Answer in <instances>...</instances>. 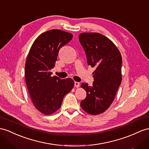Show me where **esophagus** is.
<instances>
[{
	"instance_id": "obj_1",
	"label": "esophagus",
	"mask_w": 149,
	"mask_h": 149,
	"mask_svg": "<svg viewBox=\"0 0 149 149\" xmlns=\"http://www.w3.org/2000/svg\"><path fill=\"white\" fill-rule=\"evenodd\" d=\"M74 86L75 87H79L80 86V83L78 82H74Z\"/></svg>"
}]
</instances>
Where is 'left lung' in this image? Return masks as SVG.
<instances>
[{"label": "left lung", "instance_id": "1", "mask_svg": "<svg viewBox=\"0 0 149 149\" xmlns=\"http://www.w3.org/2000/svg\"><path fill=\"white\" fill-rule=\"evenodd\" d=\"M79 41L86 52L89 65L96 67L92 86L82 83L86 97L81 102L87 113L96 115L104 112L112 104L122 81V58L120 51L107 37L97 33H83Z\"/></svg>", "mask_w": 149, "mask_h": 149}]
</instances>
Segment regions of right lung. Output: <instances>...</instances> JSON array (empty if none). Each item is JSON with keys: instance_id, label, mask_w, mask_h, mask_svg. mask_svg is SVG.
I'll return each mask as SVG.
<instances>
[{"instance_id": "obj_1", "label": "right lung", "mask_w": 149, "mask_h": 149, "mask_svg": "<svg viewBox=\"0 0 149 149\" xmlns=\"http://www.w3.org/2000/svg\"><path fill=\"white\" fill-rule=\"evenodd\" d=\"M73 35L60 29L43 33L34 41L25 64V79L35 107L49 115L57 111L63 97L73 89L70 78L60 79L51 76L60 49L67 44Z\"/></svg>"}]
</instances>
